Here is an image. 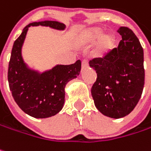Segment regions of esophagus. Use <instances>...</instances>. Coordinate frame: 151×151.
<instances>
[{
    "label": "esophagus",
    "instance_id": "34e87169",
    "mask_svg": "<svg viewBox=\"0 0 151 151\" xmlns=\"http://www.w3.org/2000/svg\"><path fill=\"white\" fill-rule=\"evenodd\" d=\"M88 67V63L87 60L84 59L81 62V70H84V69H86Z\"/></svg>",
    "mask_w": 151,
    "mask_h": 151
}]
</instances>
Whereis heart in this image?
I'll return each instance as SVG.
<instances>
[{
  "instance_id": "1",
  "label": "heart",
  "mask_w": 151,
  "mask_h": 151,
  "mask_svg": "<svg viewBox=\"0 0 151 151\" xmlns=\"http://www.w3.org/2000/svg\"><path fill=\"white\" fill-rule=\"evenodd\" d=\"M101 27H91L82 31L80 35V41L84 45H91L96 41L93 54L96 58L106 57L114 47L115 38L112 33H104Z\"/></svg>"
}]
</instances>
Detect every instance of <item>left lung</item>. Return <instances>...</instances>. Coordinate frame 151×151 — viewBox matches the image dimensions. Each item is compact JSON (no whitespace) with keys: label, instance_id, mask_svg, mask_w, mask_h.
Returning <instances> with one entry per match:
<instances>
[{"label":"left lung","instance_id":"8db88e82","mask_svg":"<svg viewBox=\"0 0 151 151\" xmlns=\"http://www.w3.org/2000/svg\"><path fill=\"white\" fill-rule=\"evenodd\" d=\"M119 46L103 58H94L89 66L97 79L91 88L96 108L103 115L120 119L131 113L139 101L145 85L144 50L134 32L120 27Z\"/></svg>","mask_w":151,"mask_h":151}]
</instances>
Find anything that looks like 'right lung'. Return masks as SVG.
Masks as SVG:
<instances>
[{
	"label": "right lung",
	"instance_id": "1",
	"mask_svg": "<svg viewBox=\"0 0 151 151\" xmlns=\"http://www.w3.org/2000/svg\"><path fill=\"white\" fill-rule=\"evenodd\" d=\"M49 27L63 31L66 26L58 21L45 20L30 23L14 43L8 65L7 79L12 95L19 108L36 119H45L62 110L65 98V86L81 72V61L70 65L58 64L39 72L31 69L22 57V47L29 27Z\"/></svg>",
	"mask_w": 151,
	"mask_h": 151
}]
</instances>
